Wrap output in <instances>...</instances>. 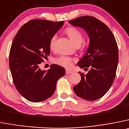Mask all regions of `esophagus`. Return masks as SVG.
Returning <instances> with one entry per match:
<instances>
[{"label":"esophagus","mask_w":129,"mask_h":129,"mask_svg":"<svg viewBox=\"0 0 129 129\" xmlns=\"http://www.w3.org/2000/svg\"><path fill=\"white\" fill-rule=\"evenodd\" d=\"M73 71L72 70H66V74H72Z\"/></svg>","instance_id":"34e87169"}]
</instances>
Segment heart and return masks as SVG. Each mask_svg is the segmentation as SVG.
<instances>
[{
  "mask_svg": "<svg viewBox=\"0 0 129 129\" xmlns=\"http://www.w3.org/2000/svg\"><path fill=\"white\" fill-rule=\"evenodd\" d=\"M67 35L70 39V40L75 45H80L82 41H83V35L82 33L78 29H75L74 27H68L65 30ZM57 39V35H54L52 36L50 40V48L51 49H54L55 47V41ZM74 61V59L68 56H62L57 57L55 59V62L60 66H62L65 68H70L72 67L73 63V61Z\"/></svg>",
  "mask_w": 129,
  "mask_h": 129,
  "instance_id": "b5f03b06",
  "label": "heart"
}]
</instances>
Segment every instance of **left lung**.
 I'll return each mask as SVG.
<instances>
[{
	"mask_svg": "<svg viewBox=\"0 0 129 129\" xmlns=\"http://www.w3.org/2000/svg\"><path fill=\"white\" fill-rule=\"evenodd\" d=\"M72 25L82 28L88 34L89 45L77 65L88 74L79 72L81 82L74 87L79 97L96 100L104 95L113 83L118 63V48L111 30L93 16H83L69 21Z\"/></svg>",
	"mask_w": 129,
	"mask_h": 129,
	"instance_id": "1",
	"label": "left lung"
}]
</instances>
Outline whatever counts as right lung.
<instances>
[{
  "mask_svg": "<svg viewBox=\"0 0 129 129\" xmlns=\"http://www.w3.org/2000/svg\"><path fill=\"white\" fill-rule=\"evenodd\" d=\"M64 21L35 19L19 29L9 52V68L14 84L22 96L40 102L54 94L57 81L65 74L62 67L52 64L41 70L40 64L50 52V40L62 27Z\"/></svg>",
  "mask_w": 129,
  "mask_h": 129,
  "instance_id": "obj_1",
  "label": "right lung"
}]
</instances>
